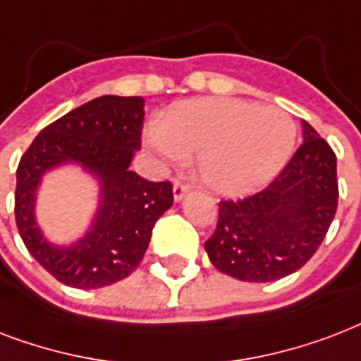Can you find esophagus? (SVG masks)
<instances>
[{
  "label": "esophagus",
  "mask_w": 361,
  "mask_h": 361,
  "mask_svg": "<svg viewBox=\"0 0 361 361\" xmlns=\"http://www.w3.org/2000/svg\"><path fill=\"white\" fill-rule=\"evenodd\" d=\"M186 194H188V186L180 183V180H175V184H173V197H175V201H180Z\"/></svg>",
  "instance_id": "esophagus-1"
}]
</instances>
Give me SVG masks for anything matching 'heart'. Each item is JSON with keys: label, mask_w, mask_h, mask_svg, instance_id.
<instances>
[{"label": "heart", "mask_w": 361, "mask_h": 361, "mask_svg": "<svg viewBox=\"0 0 361 361\" xmlns=\"http://www.w3.org/2000/svg\"><path fill=\"white\" fill-rule=\"evenodd\" d=\"M295 124L276 107L233 97L175 103L147 130L145 141L175 164L197 156V177L220 195L264 188L286 166L295 147Z\"/></svg>", "instance_id": "obj_1"}]
</instances>
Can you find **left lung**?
<instances>
[{"label": "left lung", "mask_w": 361, "mask_h": 361, "mask_svg": "<svg viewBox=\"0 0 361 361\" xmlns=\"http://www.w3.org/2000/svg\"><path fill=\"white\" fill-rule=\"evenodd\" d=\"M303 145L275 180L245 200L219 203L205 250L212 265L245 282H271L309 262L337 211V158L303 120Z\"/></svg>", "instance_id": "1"}]
</instances>
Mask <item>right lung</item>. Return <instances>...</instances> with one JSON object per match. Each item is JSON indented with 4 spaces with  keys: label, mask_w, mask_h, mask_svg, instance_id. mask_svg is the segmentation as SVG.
<instances>
[{
    "label": "right lung",
    "mask_w": 361,
    "mask_h": 361,
    "mask_svg": "<svg viewBox=\"0 0 361 361\" xmlns=\"http://www.w3.org/2000/svg\"><path fill=\"white\" fill-rule=\"evenodd\" d=\"M145 99L102 96L41 130L16 169L15 219L33 258L67 286L102 288L122 281L141 264L156 220L173 205V186L130 171L141 149ZM79 163L100 180V207L79 242L56 247L35 220V197L47 171Z\"/></svg>",
    "instance_id": "1"
}]
</instances>
